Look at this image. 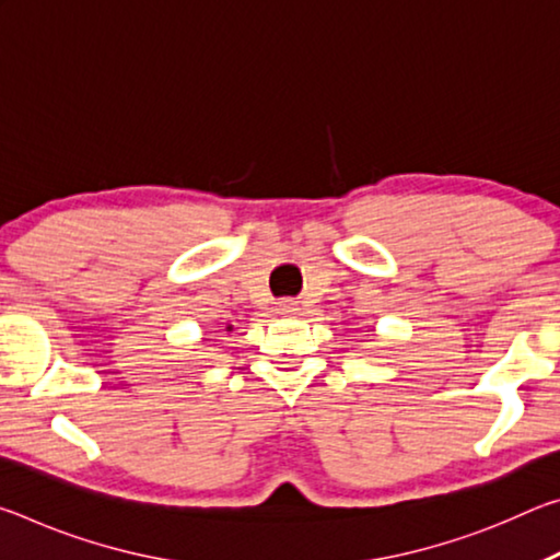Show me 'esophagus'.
I'll return each instance as SVG.
<instances>
[{
	"label": "esophagus",
	"instance_id": "esophagus-1",
	"mask_svg": "<svg viewBox=\"0 0 560 560\" xmlns=\"http://www.w3.org/2000/svg\"><path fill=\"white\" fill-rule=\"evenodd\" d=\"M277 311H281V314H293V311H299V303L293 299H283V301H279Z\"/></svg>",
	"mask_w": 560,
	"mask_h": 560
}]
</instances>
